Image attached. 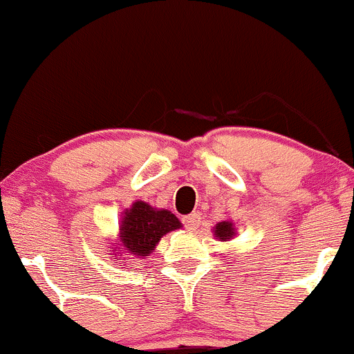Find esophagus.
Instances as JSON below:
<instances>
[{
  "mask_svg": "<svg viewBox=\"0 0 354 354\" xmlns=\"http://www.w3.org/2000/svg\"><path fill=\"white\" fill-rule=\"evenodd\" d=\"M182 223H184V226L187 227V230H197L201 224V216L197 214V212H192V214L185 216V218L182 219Z\"/></svg>",
  "mask_w": 354,
  "mask_h": 354,
  "instance_id": "esophagus-1",
  "label": "esophagus"
}]
</instances>
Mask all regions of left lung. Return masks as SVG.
Segmentation results:
<instances>
[{
  "instance_id": "obj_1",
  "label": "left lung",
  "mask_w": 354,
  "mask_h": 354,
  "mask_svg": "<svg viewBox=\"0 0 354 354\" xmlns=\"http://www.w3.org/2000/svg\"><path fill=\"white\" fill-rule=\"evenodd\" d=\"M214 234H216V236H218L219 239H221V241H223V239H224V241H226V239H230V238L234 234L233 223H227V221L219 223L218 226H216Z\"/></svg>"
}]
</instances>
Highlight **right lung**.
<instances>
[{"label":"right lung","mask_w":354,"mask_h":354,"mask_svg":"<svg viewBox=\"0 0 354 354\" xmlns=\"http://www.w3.org/2000/svg\"><path fill=\"white\" fill-rule=\"evenodd\" d=\"M180 221L170 211H157L147 203H135L121 219V241L135 257H148L163 234L178 230Z\"/></svg>","instance_id":"obj_1"}]
</instances>
